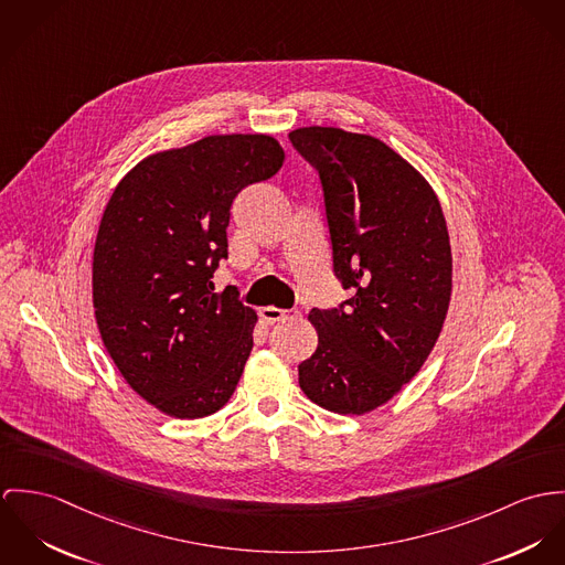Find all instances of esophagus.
Here are the masks:
<instances>
[{"label":"esophagus","mask_w":565,"mask_h":565,"mask_svg":"<svg viewBox=\"0 0 565 565\" xmlns=\"http://www.w3.org/2000/svg\"><path fill=\"white\" fill-rule=\"evenodd\" d=\"M259 316H262V320H264V322L275 324V322L286 320L290 313L286 312V310H279V308H262V310H259Z\"/></svg>","instance_id":"obj_1"}]
</instances>
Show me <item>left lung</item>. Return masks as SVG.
Instances as JSON below:
<instances>
[{"label":"left lung","instance_id":"8db88e82","mask_svg":"<svg viewBox=\"0 0 565 565\" xmlns=\"http://www.w3.org/2000/svg\"><path fill=\"white\" fill-rule=\"evenodd\" d=\"M324 192L333 273L353 290L310 312L318 333L299 364L306 396L333 414H369L427 362L452 292V255L438 194L394 149L340 127L292 129Z\"/></svg>","mask_w":565,"mask_h":565}]
</instances>
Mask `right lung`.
I'll return each instance as SVG.
<instances>
[{
  "mask_svg": "<svg viewBox=\"0 0 565 565\" xmlns=\"http://www.w3.org/2000/svg\"><path fill=\"white\" fill-rule=\"evenodd\" d=\"M268 134H214L140 160L113 192L93 253V308L129 387L167 416L194 420L234 394L257 313L236 288L214 292L236 194L273 178Z\"/></svg>",
  "mask_w": 565,
  "mask_h": 565,
  "instance_id": "right-lung-1",
  "label": "right lung"
}]
</instances>
